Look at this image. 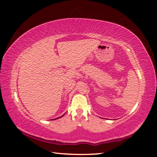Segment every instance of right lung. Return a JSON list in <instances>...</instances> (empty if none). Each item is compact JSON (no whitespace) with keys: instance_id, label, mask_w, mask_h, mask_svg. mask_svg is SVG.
<instances>
[{"instance_id":"add662e5","label":"right lung","mask_w":157,"mask_h":157,"mask_svg":"<svg viewBox=\"0 0 157 157\" xmlns=\"http://www.w3.org/2000/svg\"><path fill=\"white\" fill-rule=\"evenodd\" d=\"M65 114H63V115H62V116H61V117H58V118H55V120H56V119H58V118H61V117H63L64 116V115H65ZM53 120H54V119H53Z\"/></svg>"}]
</instances>
